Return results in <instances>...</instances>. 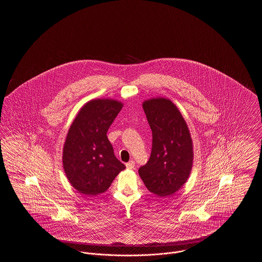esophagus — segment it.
Returning a JSON list of instances; mask_svg holds the SVG:
<instances>
[{
  "label": "esophagus",
  "instance_id": "esophagus-1",
  "mask_svg": "<svg viewBox=\"0 0 262 262\" xmlns=\"http://www.w3.org/2000/svg\"><path fill=\"white\" fill-rule=\"evenodd\" d=\"M125 167H126L127 169H134V168H135V161L130 160L129 162H127L125 164Z\"/></svg>",
  "mask_w": 262,
  "mask_h": 262
}]
</instances>
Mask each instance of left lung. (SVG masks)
Returning <instances> with one entry per match:
<instances>
[{
    "label": "left lung",
    "mask_w": 262,
    "mask_h": 262,
    "mask_svg": "<svg viewBox=\"0 0 262 262\" xmlns=\"http://www.w3.org/2000/svg\"><path fill=\"white\" fill-rule=\"evenodd\" d=\"M142 107L152 130L149 160L138 169L147 189L160 198L178 191L189 177L192 140L187 123L171 100H145Z\"/></svg>",
    "instance_id": "8db88e82"
}]
</instances>
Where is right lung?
I'll return each mask as SVG.
<instances>
[{
  "mask_svg": "<svg viewBox=\"0 0 262 262\" xmlns=\"http://www.w3.org/2000/svg\"><path fill=\"white\" fill-rule=\"evenodd\" d=\"M123 108L122 102L94 99L88 102L71 125L62 150L66 176L75 189L85 195L106 191L125 166L119 161L107 132Z\"/></svg>",
  "mask_w": 262,
  "mask_h": 262,
  "instance_id": "right-lung-1",
  "label": "right lung"
}]
</instances>
